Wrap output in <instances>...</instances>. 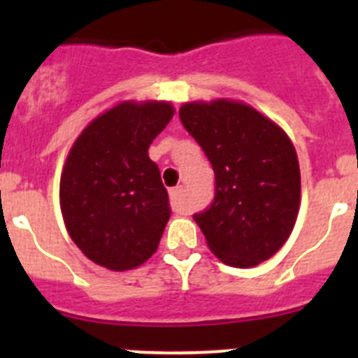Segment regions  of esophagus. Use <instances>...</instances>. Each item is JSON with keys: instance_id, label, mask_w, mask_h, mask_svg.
I'll return each mask as SVG.
<instances>
[{"instance_id": "1", "label": "esophagus", "mask_w": 358, "mask_h": 358, "mask_svg": "<svg viewBox=\"0 0 358 358\" xmlns=\"http://www.w3.org/2000/svg\"><path fill=\"white\" fill-rule=\"evenodd\" d=\"M170 206L176 213L185 211V188L182 186H176L170 189Z\"/></svg>"}]
</instances>
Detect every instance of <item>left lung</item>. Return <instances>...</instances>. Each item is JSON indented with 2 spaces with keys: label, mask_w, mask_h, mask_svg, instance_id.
<instances>
[{
  "label": "left lung",
  "mask_w": 358,
  "mask_h": 358,
  "mask_svg": "<svg viewBox=\"0 0 358 358\" xmlns=\"http://www.w3.org/2000/svg\"><path fill=\"white\" fill-rule=\"evenodd\" d=\"M182 127L215 172V197L194 215L211 251L231 267H255L287 242L301 176L287 134L252 107L217 100L179 109Z\"/></svg>",
  "instance_id": "left-lung-1"
}]
</instances>
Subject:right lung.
<instances>
[{"label": "right lung", "instance_id": "obj_1", "mask_svg": "<svg viewBox=\"0 0 358 358\" xmlns=\"http://www.w3.org/2000/svg\"><path fill=\"white\" fill-rule=\"evenodd\" d=\"M173 116L166 102H125L98 116L69 150L61 210L69 236L110 271L147 262L170 218L169 194L148 147Z\"/></svg>", "mask_w": 358, "mask_h": 358}]
</instances>
